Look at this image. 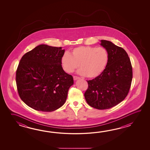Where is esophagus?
<instances>
[{
    "label": "esophagus",
    "instance_id": "obj_1",
    "mask_svg": "<svg viewBox=\"0 0 150 150\" xmlns=\"http://www.w3.org/2000/svg\"><path fill=\"white\" fill-rule=\"evenodd\" d=\"M79 79H80L79 77H78V76H74V80H76Z\"/></svg>",
    "mask_w": 150,
    "mask_h": 150
}]
</instances>
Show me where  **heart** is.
<instances>
[{"instance_id": "1", "label": "heart", "mask_w": 150, "mask_h": 150, "mask_svg": "<svg viewBox=\"0 0 150 150\" xmlns=\"http://www.w3.org/2000/svg\"><path fill=\"white\" fill-rule=\"evenodd\" d=\"M108 61V53L105 48L81 46L73 49L70 54L65 53L61 63L66 72L71 73L79 66L78 74L92 79L102 74Z\"/></svg>"}]
</instances>
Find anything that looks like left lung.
Here are the masks:
<instances>
[{"instance_id":"8db88e82","label":"left lung","mask_w":150,"mask_h":150,"mask_svg":"<svg viewBox=\"0 0 150 150\" xmlns=\"http://www.w3.org/2000/svg\"><path fill=\"white\" fill-rule=\"evenodd\" d=\"M108 53V61L100 76L88 80L84 96L90 106L98 109L110 108L127 96L132 78V69L127 52L112 42L101 40Z\"/></svg>"}]
</instances>
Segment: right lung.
Segmentation results:
<instances>
[{
	"label": "right lung",
	"instance_id": "1",
	"mask_svg": "<svg viewBox=\"0 0 150 150\" xmlns=\"http://www.w3.org/2000/svg\"><path fill=\"white\" fill-rule=\"evenodd\" d=\"M65 50L40 45L24 54L16 72L17 89L27 105L41 112L59 108L67 98L74 78L61 65Z\"/></svg>",
	"mask_w": 150,
	"mask_h": 150
}]
</instances>
